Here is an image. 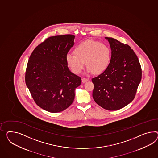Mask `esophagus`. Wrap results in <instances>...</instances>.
Returning a JSON list of instances; mask_svg holds the SVG:
<instances>
[{
  "instance_id": "esophagus-1",
  "label": "esophagus",
  "mask_w": 158,
  "mask_h": 158,
  "mask_svg": "<svg viewBox=\"0 0 158 158\" xmlns=\"http://www.w3.org/2000/svg\"><path fill=\"white\" fill-rule=\"evenodd\" d=\"M89 80L88 78H82V82H83V83H85L86 82V81H88Z\"/></svg>"
}]
</instances>
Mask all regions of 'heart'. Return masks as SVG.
I'll return each mask as SVG.
<instances>
[{
	"label": "heart",
	"instance_id": "obj_1",
	"mask_svg": "<svg viewBox=\"0 0 158 158\" xmlns=\"http://www.w3.org/2000/svg\"><path fill=\"white\" fill-rule=\"evenodd\" d=\"M74 55H66V61L74 74L81 73L84 65L88 67L86 73L99 74L109 67L111 52L107 45L98 41L88 40L77 45L73 50Z\"/></svg>",
	"mask_w": 158,
	"mask_h": 158
}]
</instances>
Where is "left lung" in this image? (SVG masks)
<instances>
[{"label": "left lung", "instance_id": "8db88e82", "mask_svg": "<svg viewBox=\"0 0 158 158\" xmlns=\"http://www.w3.org/2000/svg\"><path fill=\"white\" fill-rule=\"evenodd\" d=\"M111 49L108 69L92 79L93 99L104 109L116 110L134 100L142 79V69L137 56L130 46L105 37Z\"/></svg>", "mask_w": 158, "mask_h": 158}]
</instances>
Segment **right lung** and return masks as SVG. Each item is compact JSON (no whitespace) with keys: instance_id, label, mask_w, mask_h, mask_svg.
<instances>
[{"instance_id":"right-lung-1","label":"right lung","mask_w":158,"mask_h":158,"mask_svg":"<svg viewBox=\"0 0 158 158\" xmlns=\"http://www.w3.org/2000/svg\"><path fill=\"white\" fill-rule=\"evenodd\" d=\"M74 36H51L33 50L27 65L25 81L34 100L45 110L57 113L73 103L81 78L72 73L66 57Z\"/></svg>"}]
</instances>
